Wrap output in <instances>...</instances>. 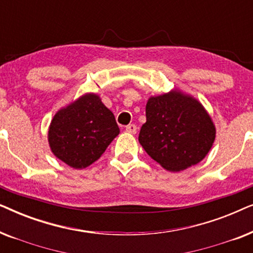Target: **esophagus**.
<instances>
[{"label":"esophagus","instance_id":"1","mask_svg":"<svg viewBox=\"0 0 253 253\" xmlns=\"http://www.w3.org/2000/svg\"><path fill=\"white\" fill-rule=\"evenodd\" d=\"M126 132H129V133H132V134L137 133V126H134V124H129V126L126 127Z\"/></svg>","mask_w":253,"mask_h":253}]
</instances>
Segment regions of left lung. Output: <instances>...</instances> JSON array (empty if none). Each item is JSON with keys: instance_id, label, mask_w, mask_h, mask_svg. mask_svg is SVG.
Listing matches in <instances>:
<instances>
[{"instance_id": "8db88e82", "label": "left lung", "mask_w": 253, "mask_h": 253, "mask_svg": "<svg viewBox=\"0 0 253 253\" xmlns=\"http://www.w3.org/2000/svg\"><path fill=\"white\" fill-rule=\"evenodd\" d=\"M212 117L195 96L172 88L150 96L146 122L138 140L146 153L168 171H181L199 164L215 140Z\"/></svg>"}]
</instances>
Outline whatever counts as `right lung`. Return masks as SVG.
Returning <instances> with one entry per match:
<instances>
[{
  "instance_id": "right-lung-1",
  "label": "right lung",
  "mask_w": 253,
  "mask_h": 253,
  "mask_svg": "<svg viewBox=\"0 0 253 253\" xmlns=\"http://www.w3.org/2000/svg\"><path fill=\"white\" fill-rule=\"evenodd\" d=\"M120 133L115 116L96 93H85L62 107L48 127V144L58 160L84 169L103 154Z\"/></svg>"
}]
</instances>
